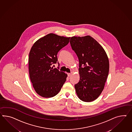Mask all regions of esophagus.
Masks as SVG:
<instances>
[{"mask_svg": "<svg viewBox=\"0 0 132 132\" xmlns=\"http://www.w3.org/2000/svg\"><path fill=\"white\" fill-rule=\"evenodd\" d=\"M72 74V73H68V77H70Z\"/></svg>", "mask_w": 132, "mask_h": 132, "instance_id": "34e87169", "label": "esophagus"}]
</instances>
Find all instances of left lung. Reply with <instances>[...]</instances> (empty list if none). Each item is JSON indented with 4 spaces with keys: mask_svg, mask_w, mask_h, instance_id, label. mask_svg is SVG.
Masks as SVG:
<instances>
[{
    "mask_svg": "<svg viewBox=\"0 0 132 132\" xmlns=\"http://www.w3.org/2000/svg\"><path fill=\"white\" fill-rule=\"evenodd\" d=\"M71 47L79 59L80 79L75 85L79 98L91 102L103 91L109 71V61L102 45L90 36H73Z\"/></svg>",
    "mask_w": 132,
    "mask_h": 132,
    "instance_id": "left-lung-1",
    "label": "left lung"
}]
</instances>
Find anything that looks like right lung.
Masks as SVG:
<instances>
[{
	"mask_svg": "<svg viewBox=\"0 0 132 132\" xmlns=\"http://www.w3.org/2000/svg\"><path fill=\"white\" fill-rule=\"evenodd\" d=\"M70 38L49 34L36 41L30 49V81L36 92L43 97H54L66 81L68 75L54 68L52 65L56 63L58 52L69 43Z\"/></svg>",
	"mask_w": 132,
	"mask_h": 132,
	"instance_id": "obj_1",
	"label": "right lung"
}]
</instances>
